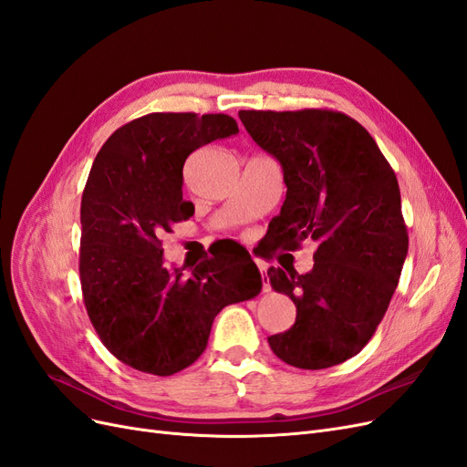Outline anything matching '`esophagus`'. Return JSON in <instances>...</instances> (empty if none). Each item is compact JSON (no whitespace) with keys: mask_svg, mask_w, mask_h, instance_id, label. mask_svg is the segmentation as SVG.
Here are the masks:
<instances>
[{"mask_svg":"<svg viewBox=\"0 0 467 467\" xmlns=\"http://www.w3.org/2000/svg\"><path fill=\"white\" fill-rule=\"evenodd\" d=\"M257 266H259L261 276H263V290L268 292V290H271V282H268V276H266V265L263 261H257Z\"/></svg>","mask_w":467,"mask_h":467,"instance_id":"obj_1","label":"esophagus"}]
</instances>
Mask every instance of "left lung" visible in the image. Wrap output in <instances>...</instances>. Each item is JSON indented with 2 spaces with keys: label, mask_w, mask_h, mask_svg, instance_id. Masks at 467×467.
<instances>
[{
  "label": "left lung",
  "mask_w": 467,
  "mask_h": 467,
  "mask_svg": "<svg viewBox=\"0 0 467 467\" xmlns=\"http://www.w3.org/2000/svg\"><path fill=\"white\" fill-rule=\"evenodd\" d=\"M239 119L285 173L286 201L268 223L275 245L317 244L309 273L268 268L271 286L296 304V323L268 345L296 368L341 364L370 341L398 288L409 247L398 179L368 130L343 112L239 110Z\"/></svg>",
  "instance_id": "8db88e82"
}]
</instances>
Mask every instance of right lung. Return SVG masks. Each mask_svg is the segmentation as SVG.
<instances>
[{
  "label": "right lung",
  "instance_id": "right-lung-1",
  "mask_svg": "<svg viewBox=\"0 0 467 467\" xmlns=\"http://www.w3.org/2000/svg\"><path fill=\"white\" fill-rule=\"evenodd\" d=\"M237 132L228 115L151 112L112 132L93 161L81 196L83 302L103 345L140 372L187 368L204 352L222 309L261 292L249 253L185 273L163 265L160 242L194 212L182 201L189 155Z\"/></svg>",
  "mask_w": 467,
  "mask_h": 467
}]
</instances>
